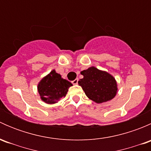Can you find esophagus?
Returning a JSON list of instances; mask_svg holds the SVG:
<instances>
[{
    "label": "esophagus",
    "instance_id": "34e87169",
    "mask_svg": "<svg viewBox=\"0 0 151 151\" xmlns=\"http://www.w3.org/2000/svg\"><path fill=\"white\" fill-rule=\"evenodd\" d=\"M78 79H75V80H73V81L72 82H71V83H72V84L73 85H77V83H78Z\"/></svg>",
    "mask_w": 151,
    "mask_h": 151
}]
</instances>
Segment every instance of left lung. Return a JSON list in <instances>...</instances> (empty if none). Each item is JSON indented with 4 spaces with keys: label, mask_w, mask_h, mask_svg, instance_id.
<instances>
[{
    "label": "left lung",
    "mask_w": 151,
    "mask_h": 151,
    "mask_svg": "<svg viewBox=\"0 0 151 151\" xmlns=\"http://www.w3.org/2000/svg\"><path fill=\"white\" fill-rule=\"evenodd\" d=\"M83 78L78 82L87 96L96 103L111 100L116 95L117 83L115 78L106 71L91 67L81 71Z\"/></svg>",
    "instance_id": "8db88e82"
}]
</instances>
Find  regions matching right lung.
Instances as JSON below:
<instances>
[{
	"instance_id": "obj_1",
	"label": "right lung",
	"mask_w": 151,
	"mask_h": 151,
	"mask_svg": "<svg viewBox=\"0 0 151 151\" xmlns=\"http://www.w3.org/2000/svg\"><path fill=\"white\" fill-rule=\"evenodd\" d=\"M71 85L70 82L61 78L60 74L52 70L39 83L38 91L45 102L54 104L66 95L68 88Z\"/></svg>"
}]
</instances>
